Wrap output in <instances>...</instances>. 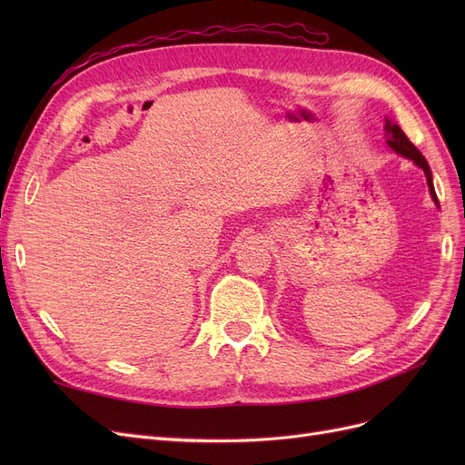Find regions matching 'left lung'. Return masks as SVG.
<instances>
[{
	"instance_id": "1",
	"label": "left lung",
	"mask_w": 465,
	"mask_h": 465,
	"mask_svg": "<svg viewBox=\"0 0 465 465\" xmlns=\"http://www.w3.org/2000/svg\"><path fill=\"white\" fill-rule=\"evenodd\" d=\"M386 132H388V135H390V139H388V145L396 151V153H400V154H403V157H407V159H411L417 166H420L423 168V173H425V176H427V184H429V190H430V195H432V200L436 202V205H439V200H436V193H434V186H432V174H430V168H429V163H427V159L423 157V154H420V151L410 142V137H407L403 132H401V128L398 124H391L390 120L386 122Z\"/></svg>"
}]
</instances>
